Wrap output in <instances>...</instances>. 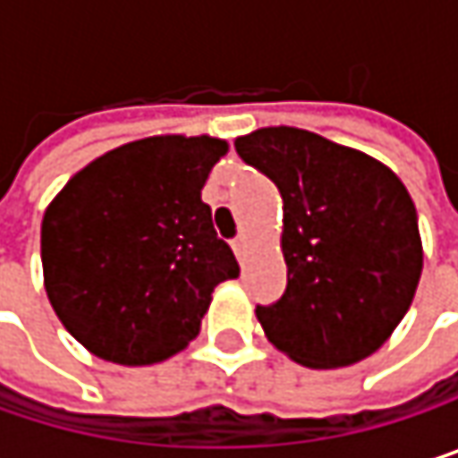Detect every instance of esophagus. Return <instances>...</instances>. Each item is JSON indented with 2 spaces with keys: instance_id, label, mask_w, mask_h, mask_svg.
Segmentation results:
<instances>
[{
  "instance_id": "esophagus-1",
  "label": "esophagus",
  "mask_w": 458,
  "mask_h": 458,
  "mask_svg": "<svg viewBox=\"0 0 458 458\" xmlns=\"http://www.w3.org/2000/svg\"><path fill=\"white\" fill-rule=\"evenodd\" d=\"M230 246H233L235 257H238V259H243V254H246V238H243V235H235V238L230 241Z\"/></svg>"
}]
</instances>
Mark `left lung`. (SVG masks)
I'll return each mask as SVG.
<instances>
[{
	"label": "left lung",
	"instance_id": "8db88e82",
	"mask_svg": "<svg viewBox=\"0 0 458 458\" xmlns=\"http://www.w3.org/2000/svg\"><path fill=\"white\" fill-rule=\"evenodd\" d=\"M238 156L284 199L286 292L257 305L265 336L310 369L377 352L411 308L421 238L406 185L377 158L308 130L265 127Z\"/></svg>",
	"mask_w": 458,
	"mask_h": 458
}]
</instances>
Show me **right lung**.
<instances>
[{"instance_id": "obj_1", "label": "right lung", "mask_w": 458, "mask_h": 458, "mask_svg": "<svg viewBox=\"0 0 458 458\" xmlns=\"http://www.w3.org/2000/svg\"><path fill=\"white\" fill-rule=\"evenodd\" d=\"M225 140L158 135L76 172L42 220L49 305L92 355L150 366L196 339L217 284L238 278L201 188Z\"/></svg>"}]
</instances>
